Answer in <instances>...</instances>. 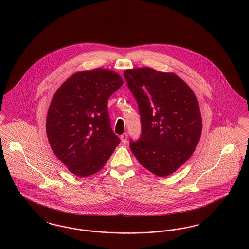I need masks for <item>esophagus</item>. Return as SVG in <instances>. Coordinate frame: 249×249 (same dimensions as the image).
<instances>
[{"label":"esophagus","instance_id":"1","mask_svg":"<svg viewBox=\"0 0 249 249\" xmlns=\"http://www.w3.org/2000/svg\"><path fill=\"white\" fill-rule=\"evenodd\" d=\"M120 139H121V142H123V143H126L127 142V139H128V133H123L120 136Z\"/></svg>","mask_w":249,"mask_h":249}]
</instances>
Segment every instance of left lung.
Returning a JSON list of instances; mask_svg holds the SVG:
<instances>
[{
    "label": "left lung",
    "instance_id": "left-lung-1",
    "mask_svg": "<svg viewBox=\"0 0 249 249\" xmlns=\"http://www.w3.org/2000/svg\"><path fill=\"white\" fill-rule=\"evenodd\" d=\"M141 117V135L130 141L138 161L158 177L176 172L194 152L201 137L198 100L179 76L152 68L124 71Z\"/></svg>",
    "mask_w": 249,
    "mask_h": 249
}]
</instances>
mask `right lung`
<instances>
[{"mask_svg": "<svg viewBox=\"0 0 249 249\" xmlns=\"http://www.w3.org/2000/svg\"><path fill=\"white\" fill-rule=\"evenodd\" d=\"M122 84L116 71L97 68L72 74L53 96L48 142L73 175L86 178L100 171L120 142L111 129L107 103Z\"/></svg>", "mask_w": 249, "mask_h": 249, "instance_id": "add662e5", "label": "right lung"}]
</instances>
